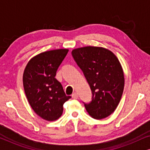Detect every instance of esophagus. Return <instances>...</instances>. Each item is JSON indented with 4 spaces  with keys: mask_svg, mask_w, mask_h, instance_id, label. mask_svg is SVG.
Listing matches in <instances>:
<instances>
[{
    "mask_svg": "<svg viewBox=\"0 0 150 150\" xmlns=\"http://www.w3.org/2000/svg\"><path fill=\"white\" fill-rule=\"evenodd\" d=\"M71 96H72V98H74V99H77V98H79V96H78V93H76V92H74V93H73L72 95H71Z\"/></svg>",
    "mask_w": 150,
    "mask_h": 150,
    "instance_id": "obj_1",
    "label": "esophagus"
}]
</instances>
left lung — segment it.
<instances>
[{"label": "left lung", "mask_w": 150, "mask_h": 150, "mask_svg": "<svg viewBox=\"0 0 150 150\" xmlns=\"http://www.w3.org/2000/svg\"><path fill=\"white\" fill-rule=\"evenodd\" d=\"M71 54L91 90V101L83 102L86 110L96 120L107 117L116 109L124 91V71L118 59L101 47L76 48Z\"/></svg>", "instance_id": "8db88e82"}]
</instances>
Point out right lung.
<instances>
[{"mask_svg": "<svg viewBox=\"0 0 150 150\" xmlns=\"http://www.w3.org/2000/svg\"><path fill=\"white\" fill-rule=\"evenodd\" d=\"M67 49L46 51L34 57L26 65L23 85L26 98L37 115L47 121L61 116L63 104L71 96L65 95L60 82L55 79Z\"/></svg>", "mask_w": 150, "mask_h": 150, "instance_id": "add662e5", "label": "right lung"}]
</instances>
